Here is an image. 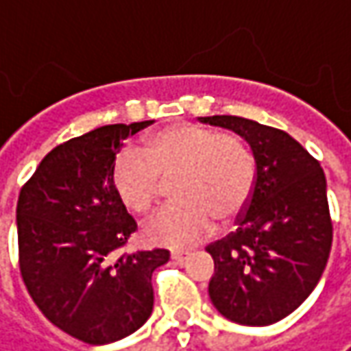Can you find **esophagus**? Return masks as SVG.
I'll return each instance as SVG.
<instances>
[{
    "label": "esophagus",
    "mask_w": 351,
    "mask_h": 351,
    "mask_svg": "<svg viewBox=\"0 0 351 351\" xmlns=\"http://www.w3.org/2000/svg\"><path fill=\"white\" fill-rule=\"evenodd\" d=\"M189 255H191L189 252H173L171 253V259H173V263H176V265H182L189 259Z\"/></svg>",
    "instance_id": "1"
}]
</instances>
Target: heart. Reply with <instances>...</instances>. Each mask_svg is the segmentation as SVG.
I'll list each match as a JSON object with an SVG mask.
<instances>
[{"instance_id":"heart-1","label":"heart","mask_w":351,"mask_h":351,"mask_svg":"<svg viewBox=\"0 0 351 351\" xmlns=\"http://www.w3.org/2000/svg\"><path fill=\"white\" fill-rule=\"evenodd\" d=\"M176 200L143 228L151 243L186 245L214 230V220L230 223L243 214L257 182V160L234 133H218L196 123H175L151 133L143 153L123 149L112 167L117 198L135 214L157 202L160 180H173Z\"/></svg>"}]
</instances>
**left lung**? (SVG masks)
Masks as SVG:
<instances>
[{"label":"left lung","instance_id":"obj_1","mask_svg":"<svg viewBox=\"0 0 351 351\" xmlns=\"http://www.w3.org/2000/svg\"><path fill=\"white\" fill-rule=\"evenodd\" d=\"M252 147L257 182L237 230L210 243L208 293L216 311L243 326H269L297 311L318 285L332 247L326 176L289 133L237 115L198 117Z\"/></svg>","mask_w":351,"mask_h":351}]
</instances>
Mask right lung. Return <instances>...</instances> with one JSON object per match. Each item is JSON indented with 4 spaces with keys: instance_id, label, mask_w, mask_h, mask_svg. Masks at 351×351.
<instances>
[{
    "instance_id": "obj_1",
    "label": "right lung",
    "mask_w": 351,
    "mask_h": 351,
    "mask_svg": "<svg viewBox=\"0 0 351 351\" xmlns=\"http://www.w3.org/2000/svg\"><path fill=\"white\" fill-rule=\"evenodd\" d=\"M153 121L74 137L40 160L17 200L19 269L38 311L86 343H112L153 313L151 277L167 250L114 253L137 223L117 198L112 167L123 141Z\"/></svg>"
}]
</instances>
